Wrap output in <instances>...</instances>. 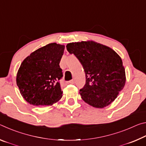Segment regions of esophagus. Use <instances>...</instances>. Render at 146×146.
Instances as JSON below:
<instances>
[{"label":"esophagus","instance_id":"34e87169","mask_svg":"<svg viewBox=\"0 0 146 146\" xmlns=\"http://www.w3.org/2000/svg\"><path fill=\"white\" fill-rule=\"evenodd\" d=\"M69 82H70V84H74L75 83V80H74V79H73V80H71Z\"/></svg>","mask_w":146,"mask_h":146}]
</instances>
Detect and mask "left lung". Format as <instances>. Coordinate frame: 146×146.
<instances>
[{
    "instance_id": "8db88e82",
    "label": "left lung",
    "mask_w": 146,
    "mask_h": 146,
    "mask_svg": "<svg viewBox=\"0 0 146 146\" xmlns=\"http://www.w3.org/2000/svg\"><path fill=\"white\" fill-rule=\"evenodd\" d=\"M66 48L78 59L85 71L86 84L80 90L84 101L97 108L110 105L125 83L119 55L109 47L92 41L70 43Z\"/></svg>"
}]
</instances>
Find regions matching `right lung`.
Here are the masks:
<instances>
[{"label": "right lung", "mask_w": 146, "mask_h": 146, "mask_svg": "<svg viewBox=\"0 0 146 146\" xmlns=\"http://www.w3.org/2000/svg\"><path fill=\"white\" fill-rule=\"evenodd\" d=\"M64 46L49 44L36 49L22 62L17 84L27 102L36 106L52 105L62 97L60 68Z\"/></svg>", "instance_id": "add662e5"}]
</instances>
